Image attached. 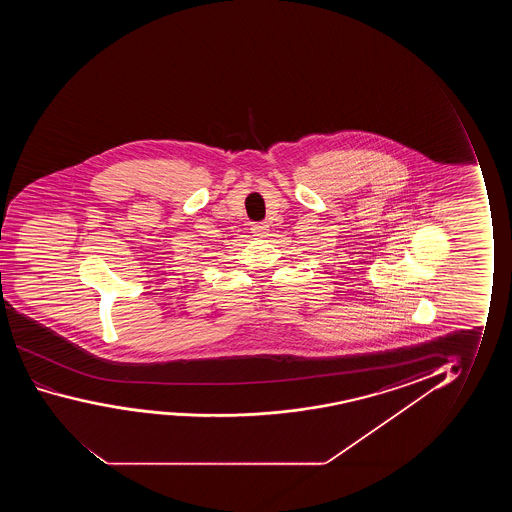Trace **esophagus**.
Segmentation results:
<instances>
[{
	"label": "esophagus",
	"instance_id": "obj_1",
	"mask_svg": "<svg viewBox=\"0 0 512 512\" xmlns=\"http://www.w3.org/2000/svg\"><path fill=\"white\" fill-rule=\"evenodd\" d=\"M253 236H257V238H264L267 232L266 224H253L252 225Z\"/></svg>",
	"mask_w": 512,
	"mask_h": 512
}]
</instances>
